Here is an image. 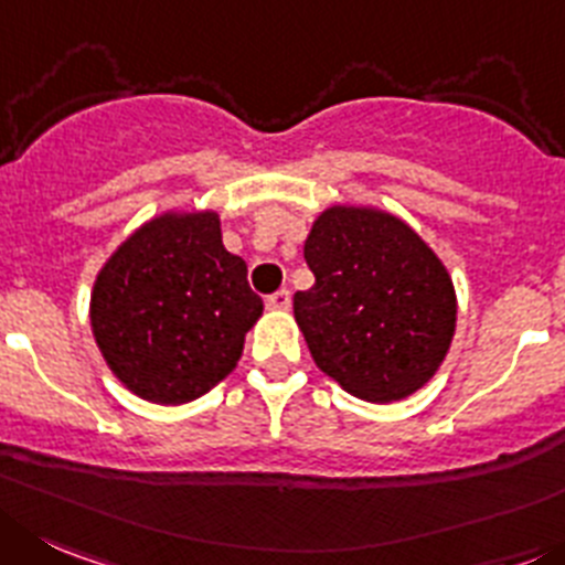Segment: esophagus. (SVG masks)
<instances>
[{"instance_id": "esophagus-1", "label": "esophagus", "mask_w": 565, "mask_h": 565, "mask_svg": "<svg viewBox=\"0 0 565 565\" xmlns=\"http://www.w3.org/2000/svg\"><path fill=\"white\" fill-rule=\"evenodd\" d=\"M289 303H292V292H289V289H278V292H273L270 298H267V307L278 309V312L289 309Z\"/></svg>"}]
</instances>
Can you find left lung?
<instances>
[{"label":"left lung","mask_w":565,"mask_h":565,"mask_svg":"<svg viewBox=\"0 0 565 565\" xmlns=\"http://www.w3.org/2000/svg\"><path fill=\"white\" fill-rule=\"evenodd\" d=\"M303 258L315 284L292 309L320 371L373 404L424 387L457 320L451 278L426 242L393 214L334 205L315 220Z\"/></svg>","instance_id":"8db88e82"}]
</instances>
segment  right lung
<instances>
[{"instance_id":"add662e5","label":"right lung","mask_w":565,"mask_h":565,"mask_svg":"<svg viewBox=\"0 0 565 565\" xmlns=\"http://www.w3.org/2000/svg\"><path fill=\"white\" fill-rule=\"evenodd\" d=\"M262 315L247 267L225 250L220 217L163 214L97 276L92 329L119 382L156 404H186L236 367Z\"/></svg>"}]
</instances>
